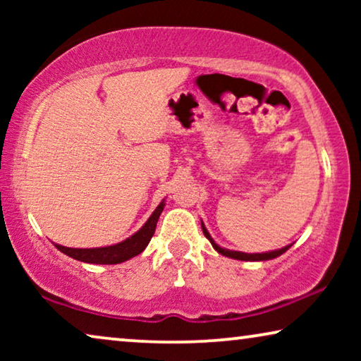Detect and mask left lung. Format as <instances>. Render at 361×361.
I'll use <instances>...</instances> for the list:
<instances>
[{
    "label": "left lung",
    "mask_w": 361,
    "mask_h": 361,
    "mask_svg": "<svg viewBox=\"0 0 361 361\" xmlns=\"http://www.w3.org/2000/svg\"><path fill=\"white\" fill-rule=\"evenodd\" d=\"M202 230H204V235L209 238V241L212 243V246L219 251L220 255L226 256V258H233V259H240V261H266V259H273V258H278V256H281L283 253H286L290 246H293V243L284 246V248L281 250H274V251H266V253H243V251H231V250H226V248H221V246H219L214 241V238H212L209 231H207L204 221H202Z\"/></svg>",
    "instance_id": "1"
}]
</instances>
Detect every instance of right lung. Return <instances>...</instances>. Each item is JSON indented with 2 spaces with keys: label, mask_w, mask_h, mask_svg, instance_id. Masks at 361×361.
Listing matches in <instances>:
<instances>
[{
  "label": "right lung",
  "mask_w": 361,
  "mask_h": 361,
  "mask_svg": "<svg viewBox=\"0 0 361 361\" xmlns=\"http://www.w3.org/2000/svg\"><path fill=\"white\" fill-rule=\"evenodd\" d=\"M164 200L156 207V210L152 212V215L147 219L145 225L136 231L135 235H131L130 238H126L121 243L111 245V246H103V248H67V246L57 245L56 248L62 251L63 255L71 256L73 259L83 261V263H92V264H118L123 261H128L133 256H137L145 251V248L149 243L152 235L156 231L157 220H159L161 212L164 210Z\"/></svg>",
  "instance_id": "add662e5"
}]
</instances>
